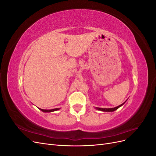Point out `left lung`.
<instances>
[{
    "mask_svg": "<svg viewBox=\"0 0 156 156\" xmlns=\"http://www.w3.org/2000/svg\"><path fill=\"white\" fill-rule=\"evenodd\" d=\"M125 103V102H124ZM124 103H122V104L119 105L118 107H114V108H100V107H96V109L98 110H100V111H104V112H112V111H115L116 110H117L118 108H119V107H120L121 106L123 105L124 104Z\"/></svg>",
    "mask_w": 156,
    "mask_h": 156,
    "instance_id": "8db88e82",
    "label": "left lung"
}]
</instances>
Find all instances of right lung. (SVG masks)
Wrapping results in <instances>:
<instances>
[{"label":"right lung","mask_w":156,"mask_h":156,"mask_svg":"<svg viewBox=\"0 0 156 156\" xmlns=\"http://www.w3.org/2000/svg\"><path fill=\"white\" fill-rule=\"evenodd\" d=\"M39 109L41 110V111L45 112H53L55 111H58L60 109V108H53V109H49V110H47V109H41V108H40Z\"/></svg>","instance_id":"obj_1"}]
</instances>
